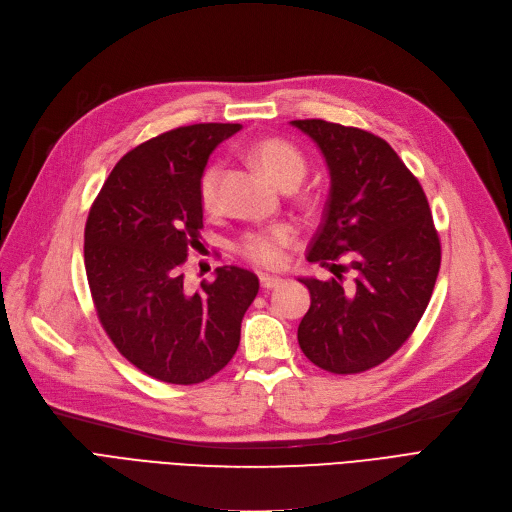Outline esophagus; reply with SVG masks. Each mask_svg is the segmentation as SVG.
<instances>
[{
	"label": "esophagus",
	"instance_id": "1",
	"mask_svg": "<svg viewBox=\"0 0 512 512\" xmlns=\"http://www.w3.org/2000/svg\"><path fill=\"white\" fill-rule=\"evenodd\" d=\"M259 284H261L263 290H272V288H278V286L282 284V280L276 278V276H265V274H261V276H259Z\"/></svg>",
	"mask_w": 512,
	"mask_h": 512
}]
</instances>
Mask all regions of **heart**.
Listing matches in <instances>:
<instances>
[{"instance_id": "1", "label": "heart", "mask_w": 512, "mask_h": 512, "mask_svg": "<svg viewBox=\"0 0 512 512\" xmlns=\"http://www.w3.org/2000/svg\"><path fill=\"white\" fill-rule=\"evenodd\" d=\"M247 155L265 176L284 188L297 186L307 174L305 155L284 139H259L247 149ZM220 178V161H209L199 174L197 197L207 215H218L222 209ZM294 240H297V230L286 222H276L240 232L234 240V251L261 270H276L284 265L286 251L294 245Z\"/></svg>"}]
</instances>
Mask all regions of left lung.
<instances>
[{
	"instance_id": "8db88e82",
	"label": "left lung",
	"mask_w": 512,
	"mask_h": 512,
	"mask_svg": "<svg viewBox=\"0 0 512 512\" xmlns=\"http://www.w3.org/2000/svg\"><path fill=\"white\" fill-rule=\"evenodd\" d=\"M319 145L332 186L309 261L336 278L301 280L311 307L299 344L319 369L351 375L390 359L415 332L440 272L442 247L419 180L373 132L326 120H292ZM340 254L352 259L336 264ZM356 284L341 286L340 271Z\"/></svg>"
}]
</instances>
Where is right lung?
Returning <instances> with one entry per match:
<instances>
[{"label":"right lung","mask_w":512,"mask_h":512,"mask_svg":"<svg viewBox=\"0 0 512 512\" xmlns=\"http://www.w3.org/2000/svg\"><path fill=\"white\" fill-rule=\"evenodd\" d=\"M240 124L180 126L130 149L95 197L85 226L91 299L118 353L151 378L193 386L222 371L255 301V274L226 265L197 292L182 265L201 247L197 180Z\"/></svg>","instance_id":"obj_1"}]
</instances>
